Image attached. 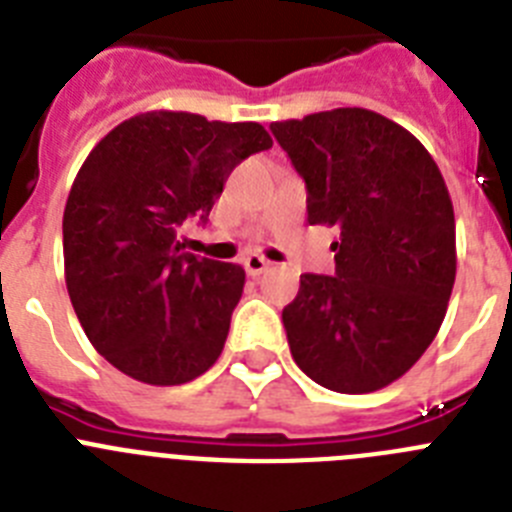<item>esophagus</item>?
<instances>
[{
    "mask_svg": "<svg viewBox=\"0 0 512 512\" xmlns=\"http://www.w3.org/2000/svg\"><path fill=\"white\" fill-rule=\"evenodd\" d=\"M243 266H246V271L251 277H259V274H264V271L269 269V261H266L264 256H259V253H248L246 259H243Z\"/></svg>",
    "mask_w": 512,
    "mask_h": 512,
    "instance_id": "obj_1",
    "label": "esophagus"
}]
</instances>
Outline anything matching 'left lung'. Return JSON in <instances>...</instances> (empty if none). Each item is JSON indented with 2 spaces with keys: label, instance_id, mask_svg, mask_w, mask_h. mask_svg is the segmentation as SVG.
Wrapping results in <instances>:
<instances>
[{
  "label": "left lung",
  "instance_id": "1",
  "mask_svg": "<svg viewBox=\"0 0 512 512\" xmlns=\"http://www.w3.org/2000/svg\"><path fill=\"white\" fill-rule=\"evenodd\" d=\"M307 187L310 225H338L336 277L302 274L282 310L289 351L320 387L382 390L425 354L449 307L456 223L431 153L361 107L271 122Z\"/></svg>",
  "mask_w": 512,
  "mask_h": 512
}]
</instances>
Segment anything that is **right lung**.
<instances>
[{
    "mask_svg": "<svg viewBox=\"0 0 512 512\" xmlns=\"http://www.w3.org/2000/svg\"><path fill=\"white\" fill-rule=\"evenodd\" d=\"M271 148L259 122L143 112L99 140L63 210V266L81 328L122 374L158 387L205 374L243 295L238 264L182 251L230 171Z\"/></svg>",
    "mask_w": 512,
    "mask_h": 512,
    "instance_id": "right-lung-1",
    "label": "right lung"
}]
</instances>
